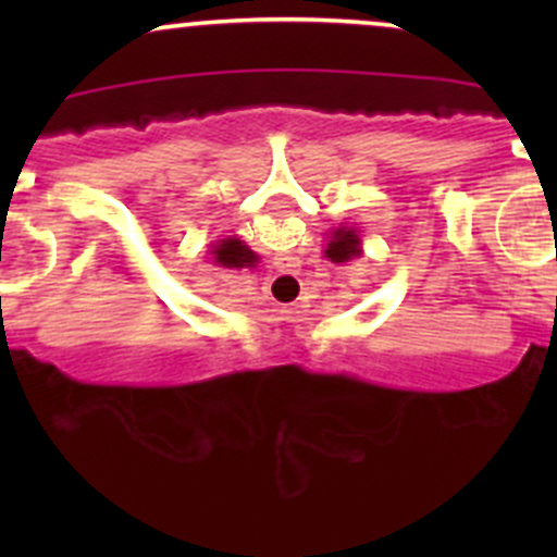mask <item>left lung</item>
<instances>
[{"label":"left lung","mask_w":557,"mask_h":557,"mask_svg":"<svg viewBox=\"0 0 557 557\" xmlns=\"http://www.w3.org/2000/svg\"><path fill=\"white\" fill-rule=\"evenodd\" d=\"M358 252H361V243H358V234L352 228H336L334 237L329 239V247H325V256L334 263L350 261Z\"/></svg>","instance_id":"1"}]
</instances>
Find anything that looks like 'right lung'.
Returning a JSON list of instances; mask_svg holds the SVG:
<instances>
[{"label":"right lung","instance_id":"obj_1","mask_svg":"<svg viewBox=\"0 0 557 557\" xmlns=\"http://www.w3.org/2000/svg\"><path fill=\"white\" fill-rule=\"evenodd\" d=\"M258 256L250 250V247L239 243V239L228 237V239H221V245H215V263H221V267H256Z\"/></svg>","mask_w":557,"mask_h":557}]
</instances>
